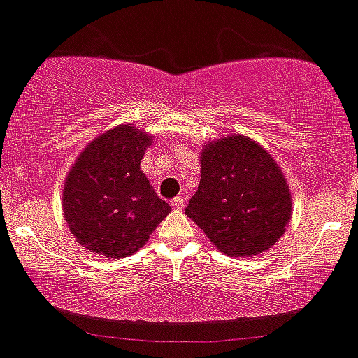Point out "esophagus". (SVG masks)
I'll list each match as a JSON object with an SVG mask.
<instances>
[{"label":"esophagus","instance_id":"1","mask_svg":"<svg viewBox=\"0 0 358 358\" xmlns=\"http://www.w3.org/2000/svg\"><path fill=\"white\" fill-rule=\"evenodd\" d=\"M171 205H173L175 209H182L183 205H185V198H183V196L173 198V200H171Z\"/></svg>","mask_w":358,"mask_h":358}]
</instances>
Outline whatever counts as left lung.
Listing matches in <instances>:
<instances>
[{"instance_id": "8db88e82", "label": "left lung", "mask_w": 358, "mask_h": 358, "mask_svg": "<svg viewBox=\"0 0 358 358\" xmlns=\"http://www.w3.org/2000/svg\"><path fill=\"white\" fill-rule=\"evenodd\" d=\"M201 178L185 214L217 250L234 257L272 247L292 217V196L278 162L245 135L207 142Z\"/></svg>"}]
</instances>
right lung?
<instances>
[{
    "mask_svg": "<svg viewBox=\"0 0 358 358\" xmlns=\"http://www.w3.org/2000/svg\"><path fill=\"white\" fill-rule=\"evenodd\" d=\"M153 136L122 124L90 142L63 189L68 229L90 252L126 257L145 245L171 213L141 171Z\"/></svg>",
    "mask_w": 358,
    "mask_h": 358,
    "instance_id": "1",
    "label": "right lung"
}]
</instances>
